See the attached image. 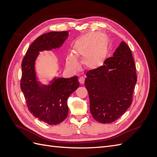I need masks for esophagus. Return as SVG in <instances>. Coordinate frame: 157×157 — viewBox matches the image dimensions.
Here are the masks:
<instances>
[{
	"mask_svg": "<svg viewBox=\"0 0 157 157\" xmlns=\"http://www.w3.org/2000/svg\"><path fill=\"white\" fill-rule=\"evenodd\" d=\"M78 81L80 82V84H83L84 82V77H79V79H78Z\"/></svg>",
	"mask_w": 157,
	"mask_h": 157,
	"instance_id": "esophagus-1",
	"label": "esophagus"
}]
</instances>
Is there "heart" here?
<instances>
[{
    "label": "heart",
    "instance_id": "b5f03b06",
    "mask_svg": "<svg viewBox=\"0 0 157 157\" xmlns=\"http://www.w3.org/2000/svg\"><path fill=\"white\" fill-rule=\"evenodd\" d=\"M104 36L106 39V47L102 49L104 44ZM107 38L103 33L92 32L84 35L75 42L73 53L68 54L66 58V64L73 71L77 70L79 63L77 58H82V63L85 67L90 70L99 68L103 63L105 56ZM102 50L101 51V50Z\"/></svg>",
    "mask_w": 157,
    "mask_h": 157
}]
</instances>
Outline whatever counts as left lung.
<instances>
[{"label":"left lung","mask_w":157,"mask_h":157,"mask_svg":"<svg viewBox=\"0 0 157 157\" xmlns=\"http://www.w3.org/2000/svg\"><path fill=\"white\" fill-rule=\"evenodd\" d=\"M84 85L90 110L96 121L108 124L117 120L130 107L137 75L130 48L122 41L103 65L86 73Z\"/></svg>","instance_id":"8db88e82"}]
</instances>
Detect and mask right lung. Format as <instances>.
<instances>
[{"instance_id": "1", "label": "right lung", "mask_w": 157, "mask_h": 157, "mask_svg": "<svg viewBox=\"0 0 157 157\" xmlns=\"http://www.w3.org/2000/svg\"><path fill=\"white\" fill-rule=\"evenodd\" d=\"M69 36L68 31H52L39 36L28 48L22 61L21 89L29 111L50 125L58 124L67 117V99L79 86L78 77H54L48 84L37 76L36 61L40 52L58 49Z\"/></svg>"}]
</instances>
